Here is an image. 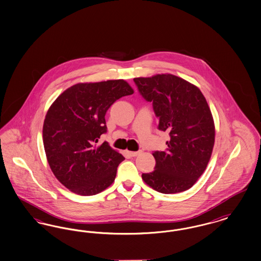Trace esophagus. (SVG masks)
Returning a JSON list of instances; mask_svg holds the SVG:
<instances>
[{
	"label": "esophagus",
	"mask_w": 261,
	"mask_h": 261,
	"mask_svg": "<svg viewBox=\"0 0 261 261\" xmlns=\"http://www.w3.org/2000/svg\"><path fill=\"white\" fill-rule=\"evenodd\" d=\"M140 153H141L140 150H139V151H128V154L132 157L137 156V155H139Z\"/></svg>",
	"instance_id": "34e87169"
}]
</instances>
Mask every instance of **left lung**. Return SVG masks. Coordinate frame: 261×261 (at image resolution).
<instances>
[{
  "label": "left lung",
  "instance_id": "obj_1",
  "mask_svg": "<svg viewBox=\"0 0 261 261\" xmlns=\"http://www.w3.org/2000/svg\"><path fill=\"white\" fill-rule=\"evenodd\" d=\"M134 82L143 98L152 104L158 129L170 135L167 149L152 153L155 170L142 177L164 194L186 191L206 170L215 145L208 103L197 86L171 73L136 77Z\"/></svg>",
  "mask_w": 261,
  "mask_h": 261
}]
</instances>
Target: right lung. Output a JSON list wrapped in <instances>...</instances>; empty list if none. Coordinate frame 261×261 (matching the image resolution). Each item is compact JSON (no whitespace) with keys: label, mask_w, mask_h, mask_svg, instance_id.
Returning <instances> with one entry per match:
<instances>
[{"label":"right lung","mask_w":261,"mask_h":261,"mask_svg":"<svg viewBox=\"0 0 261 261\" xmlns=\"http://www.w3.org/2000/svg\"><path fill=\"white\" fill-rule=\"evenodd\" d=\"M134 93L123 80L74 84L48 109L42 140L54 176L73 193L89 196L109 188L125 158L108 142L105 115L119 98Z\"/></svg>","instance_id":"right-lung-1"}]
</instances>
